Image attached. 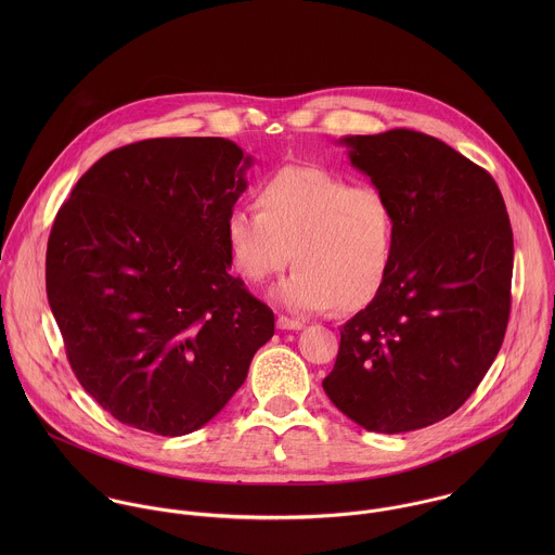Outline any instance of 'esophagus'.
Listing matches in <instances>:
<instances>
[{
	"label": "esophagus",
	"instance_id": "34e87169",
	"mask_svg": "<svg viewBox=\"0 0 555 555\" xmlns=\"http://www.w3.org/2000/svg\"><path fill=\"white\" fill-rule=\"evenodd\" d=\"M278 328L282 331H299L304 328L301 320H293V318L280 317L278 318Z\"/></svg>",
	"mask_w": 555,
	"mask_h": 555
}]
</instances>
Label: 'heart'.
<instances>
[{
    "mask_svg": "<svg viewBox=\"0 0 555 555\" xmlns=\"http://www.w3.org/2000/svg\"><path fill=\"white\" fill-rule=\"evenodd\" d=\"M256 207L229 214L227 243L238 273L254 284L293 258L297 269L273 291L286 310H357L380 291L393 222L378 190L317 166H284L260 183Z\"/></svg>",
    "mask_w": 555,
    "mask_h": 555,
    "instance_id": "obj_1",
    "label": "heart"
}]
</instances>
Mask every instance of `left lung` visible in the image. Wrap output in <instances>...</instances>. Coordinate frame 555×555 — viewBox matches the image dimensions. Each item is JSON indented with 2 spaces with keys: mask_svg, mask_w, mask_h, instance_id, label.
<instances>
[{
  "mask_svg": "<svg viewBox=\"0 0 555 555\" xmlns=\"http://www.w3.org/2000/svg\"><path fill=\"white\" fill-rule=\"evenodd\" d=\"M389 205L385 282L341 328L322 380L350 421L378 434L434 425L475 393L511 314L513 231L493 177L405 128L339 139Z\"/></svg>",
  "mask_w": 555,
  "mask_h": 555,
  "instance_id": "1",
  "label": "left lung"
}]
</instances>
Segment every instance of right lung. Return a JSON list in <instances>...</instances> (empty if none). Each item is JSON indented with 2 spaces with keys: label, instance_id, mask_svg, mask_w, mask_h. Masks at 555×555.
Wrapping results in <instances>:
<instances>
[{
  "label": "right lung",
  "instance_id": "add662e5",
  "mask_svg": "<svg viewBox=\"0 0 555 555\" xmlns=\"http://www.w3.org/2000/svg\"><path fill=\"white\" fill-rule=\"evenodd\" d=\"M251 158L229 139H150L98 159L57 211L47 297L82 389L124 425L185 436L245 383L273 312L229 273Z\"/></svg>",
  "mask_w": 555,
  "mask_h": 555
}]
</instances>
